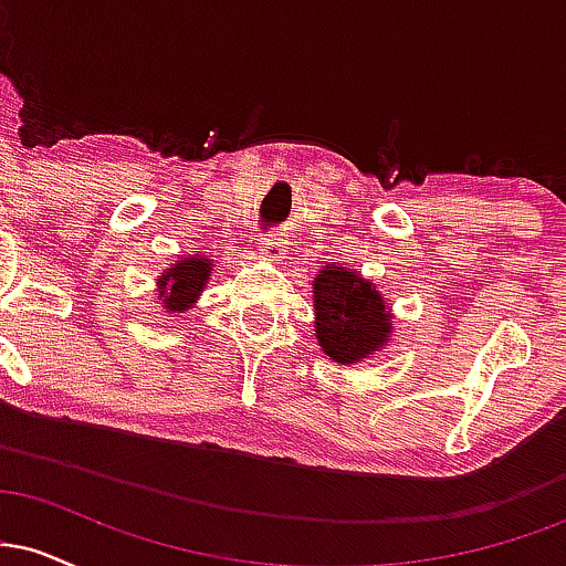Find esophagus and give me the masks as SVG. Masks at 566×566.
<instances>
[{"label": "esophagus", "instance_id": "1", "mask_svg": "<svg viewBox=\"0 0 566 566\" xmlns=\"http://www.w3.org/2000/svg\"><path fill=\"white\" fill-rule=\"evenodd\" d=\"M261 255L269 258V261H279L284 255V239L271 233V237L261 239Z\"/></svg>", "mask_w": 566, "mask_h": 566}]
</instances>
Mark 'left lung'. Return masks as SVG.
I'll list each match as a JSON object with an SVG mask.
<instances>
[{
  "mask_svg": "<svg viewBox=\"0 0 566 566\" xmlns=\"http://www.w3.org/2000/svg\"><path fill=\"white\" fill-rule=\"evenodd\" d=\"M316 340L337 365L365 361L391 337V314L373 282L343 265H324L314 276Z\"/></svg>",
  "mask_w": 566,
  "mask_h": 566,
  "instance_id": "obj_1",
  "label": "left lung"
}]
</instances>
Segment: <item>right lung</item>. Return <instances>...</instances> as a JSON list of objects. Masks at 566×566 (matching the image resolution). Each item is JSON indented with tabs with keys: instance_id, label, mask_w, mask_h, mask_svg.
Here are the masks:
<instances>
[{
	"instance_id": "1",
	"label": "right lung",
	"mask_w": 566,
	"mask_h": 566,
	"mask_svg": "<svg viewBox=\"0 0 566 566\" xmlns=\"http://www.w3.org/2000/svg\"><path fill=\"white\" fill-rule=\"evenodd\" d=\"M212 274L210 258L205 255H188L180 258L178 263H172L170 269L165 271L157 279V292L165 303L167 314H186L197 297L205 290L207 279Z\"/></svg>"
}]
</instances>
